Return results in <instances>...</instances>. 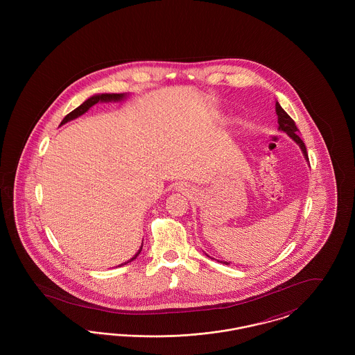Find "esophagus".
<instances>
[{
  "instance_id": "esophagus-1",
  "label": "esophagus",
  "mask_w": 355,
  "mask_h": 355,
  "mask_svg": "<svg viewBox=\"0 0 355 355\" xmlns=\"http://www.w3.org/2000/svg\"><path fill=\"white\" fill-rule=\"evenodd\" d=\"M177 189H178V191H185L186 186L180 185V186H178V187H177Z\"/></svg>"
}]
</instances>
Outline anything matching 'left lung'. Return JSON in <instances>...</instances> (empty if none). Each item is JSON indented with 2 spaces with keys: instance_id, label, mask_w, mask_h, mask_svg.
I'll list each match as a JSON object with an SVG mask.
<instances>
[{
  "instance_id": "obj_1",
  "label": "left lung",
  "mask_w": 355,
  "mask_h": 355,
  "mask_svg": "<svg viewBox=\"0 0 355 355\" xmlns=\"http://www.w3.org/2000/svg\"><path fill=\"white\" fill-rule=\"evenodd\" d=\"M275 113L278 116V130L281 132H285L304 153V159L309 162V157H307V152H306V146H304V141L300 138L298 135V128L295 126V122L291 119V117L287 114L286 112L281 107V105L278 103V101L275 102ZM209 257V255H207ZM214 259V258H213ZM220 263H225V265H229V262H222L218 261Z\"/></svg>"
}]
</instances>
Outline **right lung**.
<instances>
[{"label": "right lung", "instance_id": "add662e5", "mask_svg": "<svg viewBox=\"0 0 355 355\" xmlns=\"http://www.w3.org/2000/svg\"><path fill=\"white\" fill-rule=\"evenodd\" d=\"M129 97V94L128 93H102V94H94V96H92V97H89L86 101L83 102L78 107H76L73 112H70L68 116L65 117V119H62V122H61V125H65L67 122L69 121H71V119H78V117H81L83 114H85L92 106H94L96 103H98V102H121L123 101V100H126ZM60 125V126H61ZM142 245H144V242L141 243V248L138 249V252L129 259V261H126L125 263H121L119 266H123V265H126V263H129V262H132V261H135V258L139 255L141 253V250H142Z\"/></svg>", "mask_w": 355, "mask_h": 355}]
</instances>
